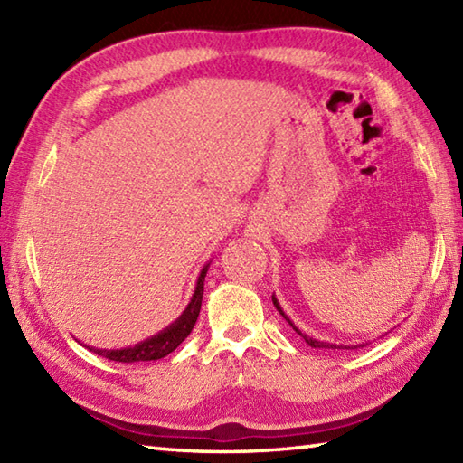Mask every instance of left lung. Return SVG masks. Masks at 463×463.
<instances>
[{"label": "left lung", "instance_id": "left-lung-1", "mask_svg": "<svg viewBox=\"0 0 463 463\" xmlns=\"http://www.w3.org/2000/svg\"><path fill=\"white\" fill-rule=\"evenodd\" d=\"M272 302H274V307H277V310L282 314V318L290 324L292 330L297 332L298 336H302V338H304V342H307L308 346H312V348H332V350H336V348H342V350H344V348H352V350H354V348H360V346H368V342L354 344V346H346V344H332V342H324V340H317V338H312V336H307V334L300 332L297 326H294V322L287 317V314H284V310L280 308V304H279V300H277V297H274V294H272Z\"/></svg>", "mask_w": 463, "mask_h": 463}]
</instances>
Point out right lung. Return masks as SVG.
<instances>
[{"instance_id":"obj_1","label":"right lung","mask_w":463,"mask_h":463,"mask_svg":"<svg viewBox=\"0 0 463 463\" xmlns=\"http://www.w3.org/2000/svg\"><path fill=\"white\" fill-rule=\"evenodd\" d=\"M211 262H206L199 279H196V287L193 292L191 302L186 304V308L183 310V314L176 318L173 324H169L165 330H161L155 336L146 338L135 346L129 348H121V350H99L93 346H87L90 350H93L95 354H99L103 358H109L113 362H123V364H131V362H151V360H159L165 358L166 354H171L173 350H176V346L189 336L191 330L194 328V322L199 318L201 312V302H203V292H204V277L206 270H209Z\"/></svg>"}]
</instances>
